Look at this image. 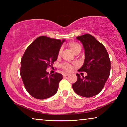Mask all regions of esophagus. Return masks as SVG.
I'll return each mask as SVG.
<instances>
[{
  "instance_id": "1",
  "label": "esophagus",
  "mask_w": 127,
  "mask_h": 127,
  "mask_svg": "<svg viewBox=\"0 0 127 127\" xmlns=\"http://www.w3.org/2000/svg\"><path fill=\"white\" fill-rule=\"evenodd\" d=\"M69 75V74H67V73H64L63 74V77H67V76Z\"/></svg>"
}]
</instances>
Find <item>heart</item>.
<instances>
[{
	"label": "heart",
	"mask_w": 127,
	"mask_h": 127,
	"mask_svg": "<svg viewBox=\"0 0 127 127\" xmlns=\"http://www.w3.org/2000/svg\"><path fill=\"white\" fill-rule=\"evenodd\" d=\"M67 47H68L74 54H76L78 53V52H80L81 50L80 45L76 42L69 43L68 44H67ZM61 49H60V51H59L58 55H60L61 54ZM73 67V65L67 63L63 64L62 65V68L64 70L66 71V72H70V71L72 70Z\"/></svg>",
	"instance_id": "1"
}]
</instances>
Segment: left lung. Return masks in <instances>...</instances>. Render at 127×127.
<instances>
[{
	"label": "left lung",
	"instance_id": "obj_1",
	"mask_svg": "<svg viewBox=\"0 0 127 127\" xmlns=\"http://www.w3.org/2000/svg\"><path fill=\"white\" fill-rule=\"evenodd\" d=\"M76 39L83 44L85 53L84 64L78 71L87 73V75L81 77L76 74L77 80L72 87L80 96L90 98L103 89L110 75V60L105 46L91 34H84Z\"/></svg>",
	"mask_w": 127,
	"mask_h": 127
}]
</instances>
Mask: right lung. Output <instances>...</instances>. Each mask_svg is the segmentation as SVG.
Masks as SVG:
<instances>
[{"mask_svg":"<svg viewBox=\"0 0 127 127\" xmlns=\"http://www.w3.org/2000/svg\"><path fill=\"white\" fill-rule=\"evenodd\" d=\"M65 41L40 36L26 49L21 61L20 74L25 89L33 98L45 99L57 92L62 74H50L46 69L57 60Z\"/></svg>","mask_w":127,"mask_h":127,"instance_id":"add662e5","label":"right lung"}]
</instances>
